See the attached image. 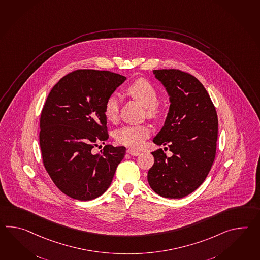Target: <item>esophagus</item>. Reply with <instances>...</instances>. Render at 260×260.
Listing matches in <instances>:
<instances>
[{
	"mask_svg": "<svg viewBox=\"0 0 260 260\" xmlns=\"http://www.w3.org/2000/svg\"><path fill=\"white\" fill-rule=\"evenodd\" d=\"M127 154H129V155H132V156H139L140 155V151L134 150V149H127Z\"/></svg>",
	"mask_w": 260,
	"mask_h": 260,
	"instance_id": "1",
	"label": "esophagus"
}]
</instances>
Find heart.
<instances>
[{
	"mask_svg": "<svg viewBox=\"0 0 260 260\" xmlns=\"http://www.w3.org/2000/svg\"><path fill=\"white\" fill-rule=\"evenodd\" d=\"M127 94L144 105L149 116L156 117L160 114L157 103L159 94L150 81L141 78L134 81L126 89ZM120 100L116 95H110L105 100L104 113L109 121H116L119 116ZM150 129L144 125H127L116 132V140L119 144L133 148H138L149 136Z\"/></svg>",
	"mask_w": 260,
	"mask_h": 260,
	"instance_id": "b5f03b06",
	"label": "heart"
}]
</instances>
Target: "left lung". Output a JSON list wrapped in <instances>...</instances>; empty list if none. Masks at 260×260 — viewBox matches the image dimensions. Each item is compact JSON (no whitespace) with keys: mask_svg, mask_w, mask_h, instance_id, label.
Masks as SVG:
<instances>
[{"mask_svg":"<svg viewBox=\"0 0 260 260\" xmlns=\"http://www.w3.org/2000/svg\"><path fill=\"white\" fill-rule=\"evenodd\" d=\"M153 72L171 102L165 124L153 142L168 144L173 156L168 157L162 148L152 152L155 162L147 180L156 194L180 199L207 177L216 153L218 118L207 90L195 76L177 69Z\"/></svg>","mask_w":260,"mask_h":260,"instance_id":"obj_1","label":"left lung"}]
</instances>
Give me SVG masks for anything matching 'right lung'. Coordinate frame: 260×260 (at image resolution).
<instances>
[{
	"mask_svg": "<svg viewBox=\"0 0 260 260\" xmlns=\"http://www.w3.org/2000/svg\"><path fill=\"white\" fill-rule=\"evenodd\" d=\"M125 80L110 71L75 70L48 94L40 117L43 163L67 196L90 201L111 185L126 148L105 144L101 154L91 151L109 137L104 103Z\"/></svg>",
	"mask_w": 260,
	"mask_h": 260,
	"instance_id": "obj_1",
	"label": "right lung"
}]
</instances>
